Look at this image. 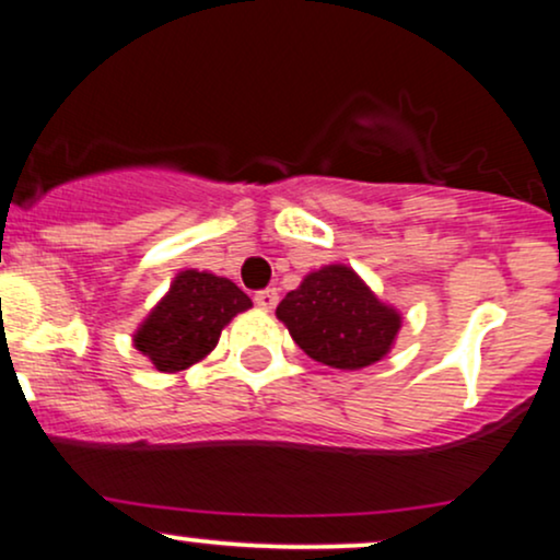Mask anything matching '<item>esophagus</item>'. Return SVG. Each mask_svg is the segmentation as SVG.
I'll list each match as a JSON object with an SVG mask.
<instances>
[{
  "instance_id": "obj_1",
  "label": "esophagus",
  "mask_w": 560,
  "mask_h": 560,
  "mask_svg": "<svg viewBox=\"0 0 560 560\" xmlns=\"http://www.w3.org/2000/svg\"><path fill=\"white\" fill-rule=\"evenodd\" d=\"M278 301H280V295H278V291H275V288H265V291L254 293V303H257L259 308H265V312L278 306Z\"/></svg>"
}]
</instances>
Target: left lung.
Returning <instances> with one entry per match:
<instances>
[{"label": "left lung", "mask_w": 560, "mask_h": 560, "mask_svg": "<svg viewBox=\"0 0 560 560\" xmlns=\"http://www.w3.org/2000/svg\"><path fill=\"white\" fill-rule=\"evenodd\" d=\"M275 314L303 353L342 371L382 361L402 327L397 308L378 301L345 265H327L306 275Z\"/></svg>", "instance_id": "obj_1"}]
</instances>
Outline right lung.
Returning a JSON list of instances; mask_svg holds the SVG:
<instances>
[{
	"instance_id": "obj_1",
	"label": "right lung",
	"mask_w": 560,
	"mask_h": 560,
	"mask_svg": "<svg viewBox=\"0 0 560 560\" xmlns=\"http://www.w3.org/2000/svg\"><path fill=\"white\" fill-rule=\"evenodd\" d=\"M252 308L236 282L212 272L184 269L135 332V348L158 371L174 374L212 353L233 316Z\"/></svg>"
}]
</instances>
